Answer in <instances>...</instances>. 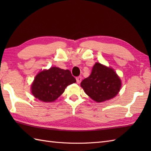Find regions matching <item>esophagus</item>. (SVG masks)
Masks as SVG:
<instances>
[{
    "label": "esophagus",
    "mask_w": 151,
    "mask_h": 151,
    "mask_svg": "<svg viewBox=\"0 0 151 151\" xmlns=\"http://www.w3.org/2000/svg\"><path fill=\"white\" fill-rule=\"evenodd\" d=\"M81 81H82V76H78V77H76V82H77L78 84H80Z\"/></svg>",
    "instance_id": "1"
}]
</instances>
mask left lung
Returning a JSON list of instances; mask_svg holds the SVG:
<instances>
[{"label":"left lung","instance_id":"left-lung-1","mask_svg":"<svg viewBox=\"0 0 151 151\" xmlns=\"http://www.w3.org/2000/svg\"><path fill=\"white\" fill-rule=\"evenodd\" d=\"M86 93L96 102L114 97L121 87V80L114 69L96 63L89 77L81 84Z\"/></svg>","mask_w":151,"mask_h":151}]
</instances>
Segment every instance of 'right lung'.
I'll use <instances>...</instances> for the list:
<instances>
[{
	"instance_id": "obj_1",
	"label": "right lung",
	"mask_w": 151,
	"mask_h": 151,
	"mask_svg": "<svg viewBox=\"0 0 151 151\" xmlns=\"http://www.w3.org/2000/svg\"><path fill=\"white\" fill-rule=\"evenodd\" d=\"M76 82L69 70L53 67L40 72L32 84V93L43 102H52L58 98L67 86Z\"/></svg>"
}]
</instances>
